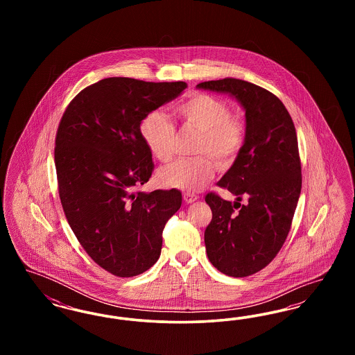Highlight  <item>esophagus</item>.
Segmentation results:
<instances>
[{
    "label": "esophagus",
    "instance_id": "34e87169",
    "mask_svg": "<svg viewBox=\"0 0 355 355\" xmlns=\"http://www.w3.org/2000/svg\"><path fill=\"white\" fill-rule=\"evenodd\" d=\"M184 200H185L186 203L194 202V201L198 200V196H196L193 193H184Z\"/></svg>",
    "mask_w": 355,
    "mask_h": 355
}]
</instances>
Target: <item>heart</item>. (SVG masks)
<instances>
[{
    "instance_id": "obj_1",
    "label": "heart",
    "mask_w": 355,
    "mask_h": 355,
    "mask_svg": "<svg viewBox=\"0 0 355 355\" xmlns=\"http://www.w3.org/2000/svg\"><path fill=\"white\" fill-rule=\"evenodd\" d=\"M175 114L185 125L201 132L198 154L213 157L222 169L234 164L245 146L248 129L243 119L232 114L226 102L197 93L180 103ZM139 135L155 159L168 162L173 157L175 128L162 112L153 110L141 119ZM214 162L209 157L182 158L159 169L157 180L164 187L197 191L214 177Z\"/></svg>"
}]
</instances>
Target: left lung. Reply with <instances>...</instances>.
Listing matches in <instances>:
<instances>
[{"instance_id":"left-lung-1","label":"left lung","mask_w":355,"mask_h":355,"mask_svg":"<svg viewBox=\"0 0 355 355\" xmlns=\"http://www.w3.org/2000/svg\"><path fill=\"white\" fill-rule=\"evenodd\" d=\"M197 87L227 93L245 109V146L217 184L236 201L206 194L213 218L205 230V245L216 269L248 277L270 263L291 227L302 187L295 128L281 100L258 85L223 78ZM242 198H247L245 205H240Z\"/></svg>"}]
</instances>
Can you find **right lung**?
<instances>
[{"label": "right lung", "instance_id": "obj_1", "mask_svg": "<svg viewBox=\"0 0 355 355\" xmlns=\"http://www.w3.org/2000/svg\"><path fill=\"white\" fill-rule=\"evenodd\" d=\"M186 87L182 81L105 78L81 90L60 121L54 162L62 209L85 252L113 275L150 269L161 254L164 227L181 207L177 189H137L154 170L141 119Z\"/></svg>", "mask_w": 355, "mask_h": 355}]
</instances>
